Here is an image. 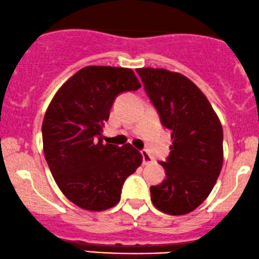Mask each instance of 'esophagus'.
Returning <instances> with one entry per match:
<instances>
[{
    "instance_id": "obj_1",
    "label": "esophagus",
    "mask_w": 259,
    "mask_h": 259,
    "mask_svg": "<svg viewBox=\"0 0 259 259\" xmlns=\"http://www.w3.org/2000/svg\"><path fill=\"white\" fill-rule=\"evenodd\" d=\"M142 156H143V163H144V165H149V163L153 162V157L150 156V154H149L147 150L142 151Z\"/></svg>"
}]
</instances>
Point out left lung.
<instances>
[{
    "label": "left lung",
    "mask_w": 259,
    "mask_h": 259,
    "mask_svg": "<svg viewBox=\"0 0 259 259\" xmlns=\"http://www.w3.org/2000/svg\"><path fill=\"white\" fill-rule=\"evenodd\" d=\"M145 92L171 131L166 179L150 188L151 202L171 215L190 213L207 199L223 166V128L199 87L166 69H137Z\"/></svg>",
    "instance_id": "1"
}]
</instances>
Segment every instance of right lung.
Listing matches in <instances>:
<instances>
[{"label": "right lung", "mask_w": 259, "mask_h": 259, "mask_svg": "<svg viewBox=\"0 0 259 259\" xmlns=\"http://www.w3.org/2000/svg\"><path fill=\"white\" fill-rule=\"evenodd\" d=\"M139 87L132 69L86 66L57 91L46 110V161L62 193L80 208L114 207L126 178L142 165V154L131 144H103L102 139L117 94Z\"/></svg>", "instance_id": "1"}]
</instances>
